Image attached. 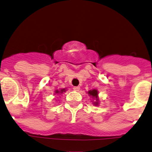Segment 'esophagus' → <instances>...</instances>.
Segmentation results:
<instances>
[{
	"label": "esophagus",
	"mask_w": 152,
	"mask_h": 152,
	"mask_svg": "<svg viewBox=\"0 0 152 152\" xmlns=\"http://www.w3.org/2000/svg\"><path fill=\"white\" fill-rule=\"evenodd\" d=\"M73 89V90H74V91H76V92H78V91H79V89H80V87L77 86V87H74Z\"/></svg>",
	"instance_id": "obj_1"
}]
</instances>
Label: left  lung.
Returning a JSON list of instances; mask_svg holds the SVG:
<instances>
[{"label": "left lung", "mask_w": 152, "mask_h": 152, "mask_svg": "<svg viewBox=\"0 0 152 152\" xmlns=\"http://www.w3.org/2000/svg\"><path fill=\"white\" fill-rule=\"evenodd\" d=\"M87 94L89 95V96H90V97H92V104L95 106H97L100 104V99H99L98 97V91L97 89H91V90H89L87 92Z\"/></svg>", "instance_id": "left-lung-1"}]
</instances>
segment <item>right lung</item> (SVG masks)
<instances>
[{
	"mask_svg": "<svg viewBox=\"0 0 152 152\" xmlns=\"http://www.w3.org/2000/svg\"><path fill=\"white\" fill-rule=\"evenodd\" d=\"M67 91L66 88H64V89H56L55 91V94H57V95H61V94H63V92H65Z\"/></svg>",
	"mask_w": 152,
	"mask_h": 152,
	"instance_id": "right-lung-1",
	"label": "right lung"
}]
</instances>
